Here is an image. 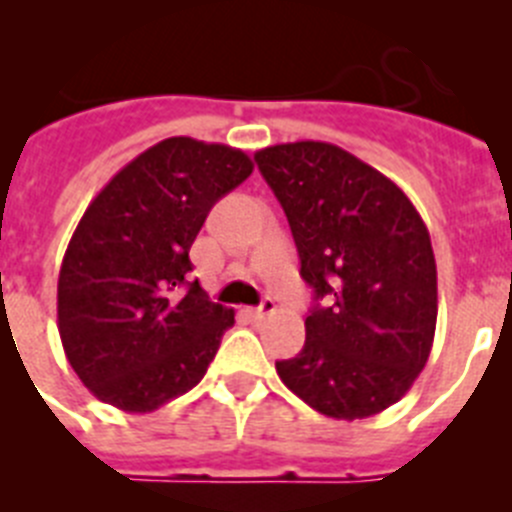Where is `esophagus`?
I'll list each match as a JSON object with an SVG mask.
<instances>
[{"instance_id": "1", "label": "esophagus", "mask_w": 512, "mask_h": 512, "mask_svg": "<svg viewBox=\"0 0 512 512\" xmlns=\"http://www.w3.org/2000/svg\"><path fill=\"white\" fill-rule=\"evenodd\" d=\"M274 310H277V305L271 300H264L259 307H248V315H251L253 320H264L266 315H271Z\"/></svg>"}]
</instances>
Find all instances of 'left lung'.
Returning a JSON list of instances; mask_svg holds the SVG:
<instances>
[{
    "label": "left lung",
    "instance_id": "left-lung-1",
    "mask_svg": "<svg viewBox=\"0 0 512 512\" xmlns=\"http://www.w3.org/2000/svg\"><path fill=\"white\" fill-rule=\"evenodd\" d=\"M315 292L305 346L277 374L312 410L361 420L395 405L423 372L438 315L423 217L354 153L297 140L256 153Z\"/></svg>",
    "mask_w": 512,
    "mask_h": 512
}]
</instances>
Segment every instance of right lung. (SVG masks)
<instances>
[{"label": "right lung", "instance_id": "add662e5", "mask_svg": "<svg viewBox=\"0 0 512 512\" xmlns=\"http://www.w3.org/2000/svg\"><path fill=\"white\" fill-rule=\"evenodd\" d=\"M238 148L166 138L122 166L71 235L58 274V333L97 400L151 413L205 377L235 312L210 302L189 248L207 212L246 182Z\"/></svg>", "mask_w": 512, "mask_h": 512}]
</instances>
